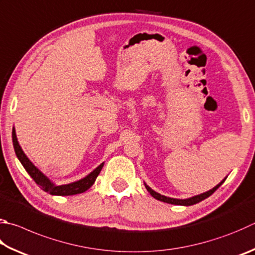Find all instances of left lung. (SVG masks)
I'll use <instances>...</instances> for the list:
<instances>
[{
    "instance_id": "left-lung-1",
    "label": "left lung",
    "mask_w": 255,
    "mask_h": 255,
    "mask_svg": "<svg viewBox=\"0 0 255 255\" xmlns=\"http://www.w3.org/2000/svg\"><path fill=\"white\" fill-rule=\"evenodd\" d=\"M226 178H224L223 180L220 184H217L215 187H213L212 189H210V191H207L205 193L203 194H200V195H196V196H193V197H189V198H186V200H178V198H172V197H167V196H164V195H160L159 193H157L155 191H152V189L148 186V185L145 184V187L148 192L150 193V195L156 198V200L158 201H161L164 203H168V204H174V205H184V206H189V205H194L196 204V203H200L201 201L205 200V198H207L208 196H211L213 193H214L217 188H219L222 184L224 183V180Z\"/></svg>"
}]
</instances>
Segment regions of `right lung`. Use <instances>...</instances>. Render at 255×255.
Segmentation results:
<instances>
[{
    "instance_id": "right-lung-1",
    "label": "right lung",
    "mask_w": 255,
    "mask_h": 255,
    "mask_svg": "<svg viewBox=\"0 0 255 255\" xmlns=\"http://www.w3.org/2000/svg\"><path fill=\"white\" fill-rule=\"evenodd\" d=\"M12 140H13V146H14V150L16 157L18 160L21 161L23 167L25 168L32 178H33L34 182L39 185L41 189H43L44 192H47L51 195H59V196H68V195H76V194H80L86 192L87 189H89L92 185H94L96 178L98 177L100 170L104 167V163L100 164L98 167L92 170L90 174H88L86 177H83L77 182H73L70 184L66 185H55L45 176L41 170H39L35 166L32 164V161L27 158L24 151L22 150L21 146L18 145L15 129L13 128L12 130Z\"/></svg>"
}]
</instances>
